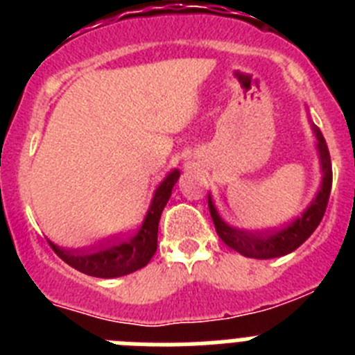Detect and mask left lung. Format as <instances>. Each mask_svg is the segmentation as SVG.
<instances>
[{
	"label": "left lung",
	"instance_id": "left-lung-1",
	"mask_svg": "<svg viewBox=\"0 0 355 355\" xmlns=\"http://www.w3.org/2000/svg\"><path fill=\"white\" fill-rule=\"evenodd\" d=\"M316 131L318 139L320 159H322V172H324V181H322V190L318 192L316 199L313 200L311 206L302 213V216L295 218L291 224L284 225L281 229H272L265 233H250V231H241V229L231 227L222 220L211 199L208 197V208L211 220L215 224L216 234L220 236L229 249L236 250L241 256L256 259H270L284 256V254L293 252L297 247H300L307 238L311 236L313 231L318 227L325 215V209L329 205V196H331L332 187V163L329 147L325 144L324 135Z\"/></svg>",
	"mask_w": 355,
	"mask_h": 355
}]
</instances>
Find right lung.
<instances>
[{
  "instance_id": "right-lung-1",
  "label": "right lung",
  "mask_w": 355,
  "mask_h": 355,
  "mask_svg": "<svg viewBox=\"0 0 355 355\" xmlns=\"http://www.w3.org/2000/svg\"><path fill=\"white\" fill-rule=\"evenodd\" d=\"M180 180V171H174L163 180L150 202L142 227L126 238H114L90 249H60L51 245L58 258L69 266L92 277H121L144 268L155 256L158 247V224L163 208L172 193V187Z\"/></svg>"
}]
</instances>
